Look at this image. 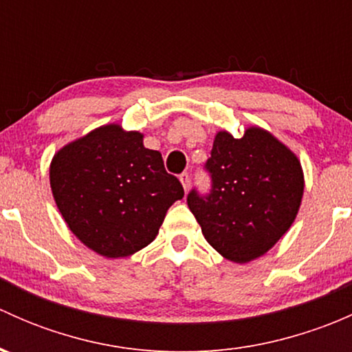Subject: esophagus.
I'll use <instances>...</instances> for the list:
<instances>
[{"instance_id": "esophagus-1", "label": "esophagus", "mask_w": 352, "mask_h": 352, "mask_svg": "<svg viewBox=\"0 0 352 352\" xmlns=\"http://www.w3.org/2000/svg\"><path fill=\"white\" fill-rule=\"evenodd\" d=\"M180 182H182V187H184V190H189V186H190V175L187 172H184V173H180Z\"/></svg>"}]
</instances>
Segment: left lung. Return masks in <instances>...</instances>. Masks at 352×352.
I'll use <instances>...</instances> for the list:
<instances>
[{
	"instance_id": "obj_1",
	"label": "left lung",
	"mask_w": 352,
	"mask_h": 352,
	"mask_svg": "<svg viewBox=\"0 0 352 352\" xmlns=\"http://www.w3.org/2000/svg\"><path fill=\"white\" fill-rule=\"evenodd\" d=\"M206 168L211 194L190 190L187 204L208 243L236 264L267 254L300 211L305 177L298 156L274 134L250 126L242 138L218 131Z\"/></svg>"
}]
</instances>
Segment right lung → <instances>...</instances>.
Here are the masks:
<instances>
[{"label":"right lung","instance_id":"add662e5","mask_svg":"<svg viewBox=\"0 0 352 352\" xmlns=\"http://www.w3.org/2000/svg\"><path fill=\"white\" fill-rule=\"evenodd\" d=\"M143 138L105 124L52 156L56 206L73 235L102 257H129L150 245L170 206L184 197L182 184Z\"/></svg>","mask_w":352,"mask_h":352}]
</instances>
